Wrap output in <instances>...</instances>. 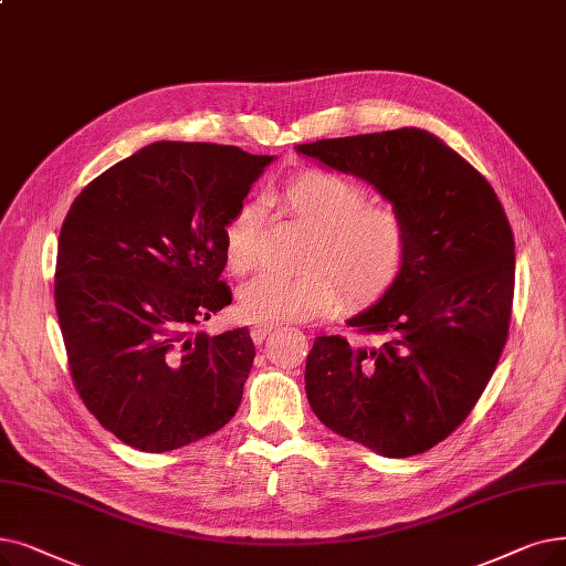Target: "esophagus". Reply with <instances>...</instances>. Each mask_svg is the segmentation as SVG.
<instances>
[{
	"label": "esophagus",
	"mask_w": 566,
	"mask_h": 566,
	"mask_svg": "<svg viewBox=\"0 0 566 566\" xmlns=\"http://www.w3.org/2000/svg\"><path fill=\"white\" fill-rule=\"evenodd\" d=\"M275 326L273 324H256L250 328V335L254 339V344H263V339L270 335V331H273Z\"/></svg>",
	"instance_id": "obj_1"
}]
</instances>
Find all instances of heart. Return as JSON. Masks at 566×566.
I'll return each mask as SVG.
<instances>
[{"mask_svg":"<svg viewBox=\"0 0 566 566\" xmlns=\"http://www.w3.org/2000/svg\"><path fill=\"white\" fill-rule=\"evenodd\" d=\"M282 206L314 231L310 273H263L240 286L238 312L256 324L310 322L335 310L342 289L358 303L375 301L402 275L409 235L390 206L370 203L367 189L349 178L310 170L280 191ZM259 206L240 203L224 227V261L235 275L256 263Z\"/></svg>","mask_w":566,"mask_h":566,"instance_id":"obj_1","label":"heart"}]
</instances>
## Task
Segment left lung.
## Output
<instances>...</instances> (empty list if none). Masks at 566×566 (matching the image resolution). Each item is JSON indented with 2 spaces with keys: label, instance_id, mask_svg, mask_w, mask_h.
<instances>
[{
  "label": "left lung",
  "instance_id": "obj_1",
  "mask_svg": "<svg viewBox=\"0 0 566 566\" xmlns=\"http://www.w3.org/2000/svg\"><path fill=\"white\" fill-rule=\"evenodd\" d=\"M296 150L373 185L409 235L400 280L347 318L377 344L314 339L310 407L326 428L379 455L423 453L470 416L506 344L515 244L504 208L474 166L416 127Z\"/></svg>",
  "mask_w": 566,
  "mask_h": 566
}]
</instances>
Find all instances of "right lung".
<instances>
[{
	"label": "right lung",
	"mask_w": 566,
	"mask_h": 566,
	"mask_svg": "<svg viewBox=\"0 0 566 566\" xmlns=\"http://www.w3.org/2000/svg\"><path fill=\"white\" fill-rule=\"evenodd\" d=\"M275 157L157 140L94 178L57 242L55 307L85 407L127 447L164 453L224 428L254 363L231 305L224 227Z\"/></svg>",
	"instance_id": "add662e5"
}]
</instances>
